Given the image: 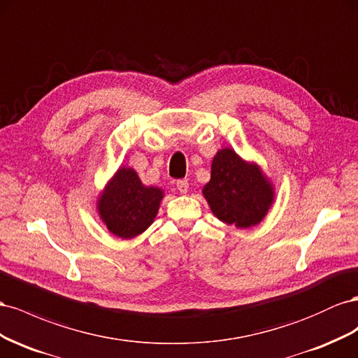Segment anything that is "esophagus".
Returning <instances> with one entry per match:
<instances>
[{
  "label": "esophagus",
  "instance_id": "obj_1",
  "mask_svg": "<svg viewBox=\"0 0 358 358\" xmlns=\"http://www.w3.org/2000/svg\"><path fill=\"white\" fill-rule=\"evenodd\" d=\"M177 189L180 193H187L189 192V181L187 180H178L177 181Z\"/></svg>",
  "mask_w": 358,
  "mask_h": 358
}]
</instances>
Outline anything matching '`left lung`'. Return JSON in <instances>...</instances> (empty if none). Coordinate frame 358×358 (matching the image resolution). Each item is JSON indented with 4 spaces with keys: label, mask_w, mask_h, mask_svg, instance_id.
<instances>
[{
    "label": "left lung",
    "mask_w": 358,
    "mask_h": 358,
    "mask_svg": "<svg viewBox=\"0 0 358 358\" xmlns=\"http://www.w3.org/2000/svg\"><path fill=\"white\" fill-rule=\"evenodd\" d=\"M202 195L220 222L246 229L267 216L275 187L257 162L244 160L236 150L224 147L213 157L211 178Z\"/></svg>",
    "instance_id": "8db88e82"
}]
</instances>
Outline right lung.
I'll use <instances>...</instances> for the list:
<instances>
[{
	"label": "right lung",
	"instance_id": "1",
	"mask_svg": "<svg viewBox=\"0 0 358 358\" xmlns=\"http://www.w3.org/2000/svg\"><path fill=\"white\" fill-rule=\"evenodd\" d=\"M163 198L165 190L145 186L134 168L121 165L97 195L96 210L112 236L130 240L151 227Z\"/></svg>",
	"mask_w": 358,
	"mask_h": 358
}]
</instances>
